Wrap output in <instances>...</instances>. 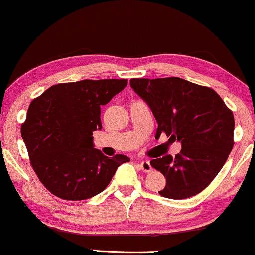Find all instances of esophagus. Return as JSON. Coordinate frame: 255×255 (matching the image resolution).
<instances>
[{
    "label": "esophagus",
    "mask_w": 255,
    "mask_h": 255,
    "mask_svg": "<svg viewBox=\"0 0 255 255\" xmlns=\"http://www.w3.org/2000/svg\"><path fill=\"white\" fill-rule=\"evenodd\" d=\"M140 168H141L142 171H145V172H149V171L153 170V168H152V165H150L149 161H147V160H143V161L140 162Z\"/></svg>",
    "instance_id": "esophagus-1"
}]
</instances>
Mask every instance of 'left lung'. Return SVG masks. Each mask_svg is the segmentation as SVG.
<instances>
[{
	"mask_svg": "<svg viewBox=\"0 0 255 255\" xmlns=\"http://www.w3.org/2000/svg\"><path fill=\"white\" fill-rule=\"evenodd\" d=\"M131 87L152 110L162 133L180 142L182 149L154 158L150 165L165 177L158 191L169 199H187L207 187L234 147L235 119L215 91L178 77L130 80Z\"/></svg>",
	"mask_w": 255,
	"mask_h": 255,
	"instance_id": "obj_1",
	"label": "left lung"
}]
</instances>
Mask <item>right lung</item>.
<instances>
[{
    "label": "right lung",
    "instance_id": "add662e5",
    "mask_svg": "<svg viewBox=\"0 0 255 255\" xmlns=\"http://www.w3.org/2000/svg\"><path fill=\"white\" fill-rule=\"evenodd\" d=\"M128 85L127 79H85L57 84L34 99L21 125V138L40 182L64 200H85L106 189L130 158L108 157L94 148L101 106Z\"/></svg>",
    "mask_w": 255,
    "mask_h": 255
}]
</instances>
